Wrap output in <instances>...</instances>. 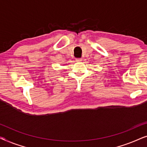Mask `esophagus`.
I'll return each mask as SVG.
<instances>
[{"label":"esophagus","mask_w":147,"mask_h":147,"mask_svg":"<svg viewBox=\"0 0 147 147\" xmlns=\"http://www.w3.org/2000/svg\"><path fill=\"white\" fill-rule=\"evenodd\" d=\"M82 61V59L81 58H77V59H76V61L77 62H81Z\"/></svg>","instance_id":"esophagus-1"}]
</instances>
